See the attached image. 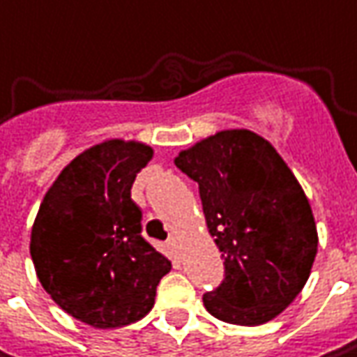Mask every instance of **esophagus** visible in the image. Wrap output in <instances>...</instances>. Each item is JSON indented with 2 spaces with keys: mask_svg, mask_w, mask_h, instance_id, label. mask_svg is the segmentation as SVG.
Segmentation results:
<instances>
[{
  "mask_svg": "<svg viewBox=\"0 0 357 357\" xmlns=\"http://www.w3.org/2000/svg\"><path fill=\"white\" fill-rule=\"evenodd\" d=\"M168 248L174 250V252L178 250V238H176V236H170V238H168Z\"/></svg>",
  "mask_w": 357,
  "mask_h": 357,
  "instance_id": "obj_1",
  "label": "esophagus"
}]
</instances>
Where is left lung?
Returning a JSON list of instances; mask_svg holds the SVG:
<instances>
[{
  "mask_svg": "<svg viewBox=\"0 0 357 357\" xmlns=\"http://www.w3.org/2000/svg\"><path fill=\"white\" fill-rule=\"evenodd\" d=\"M199 185L224 282L203 294L209 314L232 325L275 319L304 288L317 257L310 203L288 164L261 135L220 131L174 160Z\"/></svg>",
  "mask_w": 357,
  "mask_h": 357,
  "instance_id": "obj_1",
  "label": "left lung"
}]
</instances>
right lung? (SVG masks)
<instances>
[{
    "mask_svg": "<svg viewBox=\"0 0 357 357\" xmlns=\"http://www.w3.org/2000/svg\"><path fill=\"white\" fill-rule=\"evenodd\" d=\"M150 146L109 139L73 158L36 213L30 255L38 282L73 319L112 329L144 319L170 261L142 236L131 199Z\"/></svg>",
    "mask_w": 357,
    "mask_h": 357,
    "instance_id": "right-lung-1",
    "label": "right lung"
}]
</instances>
